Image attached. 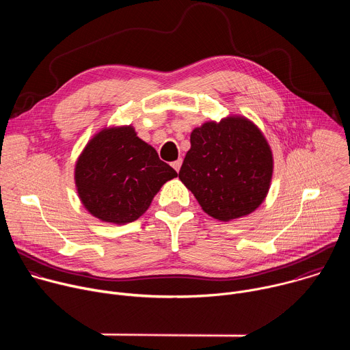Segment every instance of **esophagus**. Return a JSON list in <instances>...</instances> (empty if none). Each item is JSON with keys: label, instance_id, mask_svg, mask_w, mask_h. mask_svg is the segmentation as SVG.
Wrapping results in <instances>:
<instances>
[{"label": "esophagus", "instance_id": "1", "mask_svg": "<svg viewBox=\"0 0 350 350\" xmlns=\"http://www.w3.org/2000/svg\"><path fill=\"white\" fill-rule=\"evenodd\" d=\"M181 163H183V159L180 158V159L174 161V162L172 163V166H173V169H174L176 172H178V170H180V167H181Z\"/></svg>", "mask_w": 350, "mask_h": 350}]
</instances>
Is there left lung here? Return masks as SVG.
<instances>
[{
    "label": "left lung",
    "instance_id": "obj_1",
    "mask_svg": "<svg viewBox=\"0 0 350 350\" xmlns=\"http://www.w3.org/2000/svg\"><path fill=\"white\" fill-rule=\"evenodd\" d=\"M271 174V151L259 129L246 119L228 118L191 133L178 178L209 216L228 221L263 202Z\"/></svg>",
    "mask_w": 350,
    "mask_h": 350
}]
</instances>
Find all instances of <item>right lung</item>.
<instances>
[{
    "label": "right lung",
    "mask_w": 350,
    "mask_h": 350,
    "mask_svg": "<svg viewBox=\"0 0 350 350\" xmlns=\"http://www.w3.org/2000/svg\"><path fill=\"white\" fill-rule=\"evenodd\" d=\"M176 176L129 126L98 133L79 158L75 178L92 216L124 224L145 213L161 187Z\"/></svg>",
    "instance_id": "1"
}]
</instances>
